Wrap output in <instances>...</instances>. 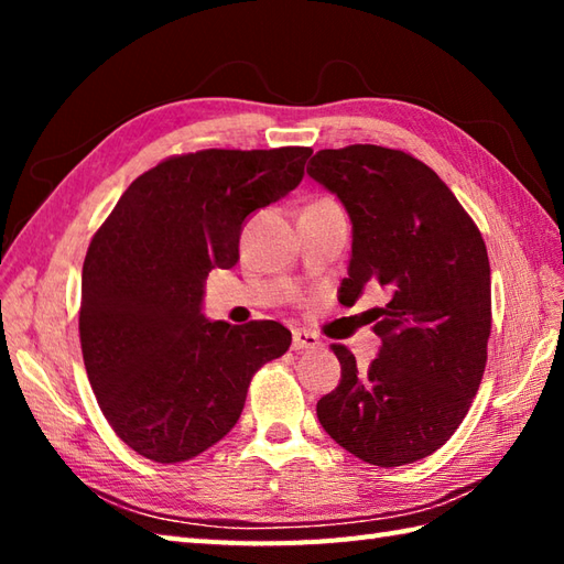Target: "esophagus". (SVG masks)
Returning <instances> with one entry per match:
<instances>
[{"mask_svg":"<svg viewBox=\"0 0 564 564\" xmlns=\"http://www.w3.org/2000/svg\"><path fill=\"white\" fill-rule=\"evenodd\" d=\"M322 341L319 337H315L313 332H305V329H295L293 332V349L295 351H307V349H319Z\"/></svg>","mask_w":564,"mask_h":564,"instance_id":"34e87169","label":"esophagus"}]
</instances>
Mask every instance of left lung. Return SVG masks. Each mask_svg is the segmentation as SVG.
<instances>
[{
    "label": "left lung",
    "instance_id": "1",
    "mask_svg": "<svg viewBox=\"0 0 564 564\" xmlns=\"http://www.w3.org/2000/svg\"><path fill=\"white\" fill-rule=\"evenodd\" d=\"M307 174L351 218L349 279L341 303L382 289L373 310L382 339L364 370L332 349L341 380L317 419L341 448L370 465L422 460L460 426L485 373L492 281L485 239L434 170L402 150H319Z\"/></svg>",
    "mask_w": 564,
    "mask_h": 564
}]
</instances>
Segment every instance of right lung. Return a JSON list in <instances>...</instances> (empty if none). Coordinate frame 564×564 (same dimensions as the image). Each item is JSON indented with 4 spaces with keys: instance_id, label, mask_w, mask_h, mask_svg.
Segmentation results:
<instances>
[{
    "instance_id": "1",
    "label": "right lung",
    "mask_w": 564,
    "mask_h": 564,
    "mask_svg": "<svg viewBox=\"0 0 564 564\" xmlns=\"http://www.w3.org/2000/svg\"><path fill=\"white\" fill-rule=\"evenodd\" d=\"M310 148L200 150L138 176L94 235L79 339L111 429L154 463H182L230 431L257 370L283 356L273 319L203 315L213 269L239 261L251 213L303 182Z\"/></svg>"
}]
</instances>
